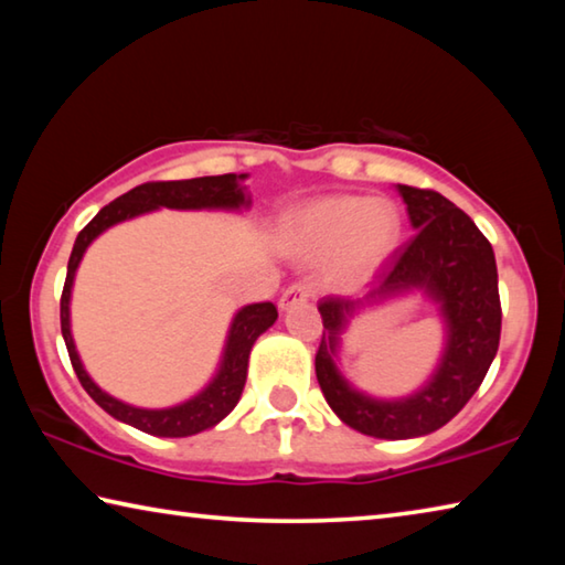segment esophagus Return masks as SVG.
Returning a JSON list of instances; mask_svg holds the SVG:
<instances>
[{"label":"esophagus","instance_id":"1","mask_svg":"<svg viewBox=\"0 0 565 565\" xmlns=\"http://www.w3.org/2000/svg\"><path fill=\"white\" fill-rule=\"evenodd\" d=\"M311 296H313V286L311 284H303V281L291 284L289 289L281 294L279 306H281V309H289V306H296V303H301L306 299H311Z\"/></svg>","mask_w":565,"mask_h":565}]
</instances>
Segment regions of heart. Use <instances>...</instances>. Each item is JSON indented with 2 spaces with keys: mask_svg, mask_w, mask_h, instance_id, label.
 <instances>
[{
  "mask_svg": "<svg viewBox=\"0 0 565 565\" xmlns=\"http://www.w3.org/2000/svg\"><path fill=\"white\" fill-rule=\"evenodd\" d=\"M286 244L301 256L333 254L343 281L374 274L401 236V214L386 199L323 196L301 206L286 222Z\"/></svg>",
  "mask_w": 565,
  "mask_h": 565,
  "instance_id": "b5f03b06",
  "label": "heart"
}]
</instances>
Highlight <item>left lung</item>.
<instances>
[{"label":"left lung","instance_id":"8db88e82","mask_svg":"<svg viewBox=\"0 0 565 565\" xmlns=\"http://www.w3.org/2000/svg\"><path fill=\"white\" fill-rule=\"evenodd\" d=\"M416 234L391 254L366 299L327 296L319 301L323 333L317 351V379L343 424L376 438H416L446 426L481 381L499 351L501 299L495 256L471 216L434 189L398 184ZM411 288L426 290L443 306L447 349L429 384L398 402L371 399L335 369L340 333L358 306Z\"/></svg>","mask_w":565,"mask_h":565}]
</instances>
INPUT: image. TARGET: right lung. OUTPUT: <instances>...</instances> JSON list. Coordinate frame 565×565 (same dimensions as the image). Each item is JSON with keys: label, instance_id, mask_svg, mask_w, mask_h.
Segmentation results:
<instances>
[{"label": "right lung", "instance_id": "1", "mask_svg": "<svg viewBox=\"0 0 565 565\" xmlns=\"http://www.w3.org/2000/svg\"><path fill=\"white\" fill-rule=\"evenodd\" d=\"M246 174H222V177H199V179H181V181H147V184L134 186L127 194L114 199L102 212L92 218V222L82 228L76 236L70 266H66V281L62 289L60 301V317H62V337L70 351L74 374L79 379L84 391L97 401V404L107 411L109 416L124 420L139 431L151 436H167V438H181L194 436L199 431L216 426L224 416L232 414V408L242 398V391L246 384V369H248V353H252L254 341L271 327L279 317L276 306L271 301L264 303H248L236 313L228 329L222 366H218L216 376L209 381V386L196 394L194 398L184 401L179 406L169 408H137L124 404V401L109 396L102 391L84 371L79 353H76L72 329H70V299H72V284L76 266H79L87 246L109 226L127 222L139 214L154 212L159 206L167 209H242L252 204L246 196V186L242 181Z\"/></svg>", "mask_w": 565, "mask_h": 565}]
</instances>
